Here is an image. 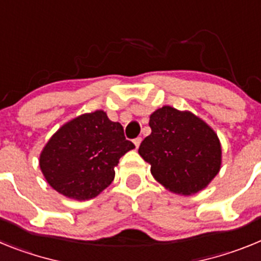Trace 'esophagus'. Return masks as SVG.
Returning a JSON list of instances; mask_svg holds the SVG:
<instances>
[{
  "label": "esophagus",
  "mask_w": 261,
  "mask_h": 261,
  "mask_svg": "<svg viewBox=\"0 0 261 261\" xmlns=\"http://www.w3.org/2000/svg\"><path fill=\"white\" fill-rule=\"evenodd\" d=\"M133 144H135L136 149H137V147L140 146V144H141V137H137V138H135V140H133Z\"/></svg>",
  "instance_id": "34e87169"
}]
</instances>
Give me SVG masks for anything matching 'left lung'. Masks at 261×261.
Listing matches in <instances>:
<instances>
[{"label": "left lung", "instance_id": "obj_1", "mask_svg": "<svg viewBox=\"0 0 261 261\" xmlns=\"http://www.w3.org/2000/svg\"><path fill=\"white\" fill-rule=\"evenodd\" d=\"M149 125L151 133L141 142L138 153L167 190L193 195L218 174L220 140L201 119L165 106L150 115Z\"/></svg>", "mask_w": 261, "mask_h": 261}]
</instances>
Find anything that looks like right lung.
Returning a JSON list of instances; mask_svg holds the SVG:
<instances>
[{"mask_svg":"<svg viewBox=\"0 0 261 261\" xmlns=\"http://www.w3.org/2000/svg\"><path fill=\"white\" fill-rule=\"evenodd\" d=\"M132 149L123 125L95 111L70 120L50 137L40 154V168L53 190L90 200L112 183L115 166Z\"/></svg>","mask_w":261,"mask_h":261,"instance_id":"obj_1","label":"right lung"}]
</instances>
